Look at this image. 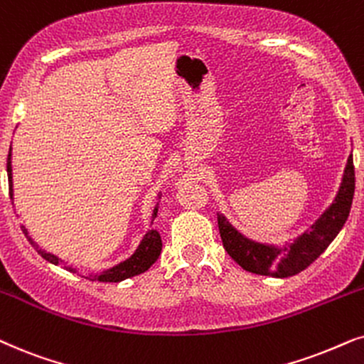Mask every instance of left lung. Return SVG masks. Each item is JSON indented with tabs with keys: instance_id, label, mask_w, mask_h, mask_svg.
I'll return each mask as SVG.
<instances>
[{
	"instance_id": "obj_1",
	"label": "left lung",
	"mask_w": 364,
	"mask_h": 364,
	"mask_svg": "<svg viewBox=\"0 0 364 364\" xmlns=\"http://www.w3.org/2000/svg\"><path fill=\"white\" fill-rule=\"evenodd\" d=\"M355 196V167L353 154L348 157L341 183L331 204L297 237L279 244L257 242L240 234L224 214H217L220 239L225 251L240 267L254 274L291 277L313 264L346 223Z\"/></svg>"
}]
</instances>
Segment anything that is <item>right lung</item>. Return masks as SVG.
<instances>
[{
	"label": "right lung",
	"mask_w": 364,
	"mask_h": 364,
	"mask_svg": "<svg viewBox=\"0 0 364 364\" xmlns=\"http://www.w3.org/2000/svg\"><path fill=\"white\" fill-rule=\"evenodd\" d=\"M6 172H8V182H9V197H11V200H13L15 191H13L11 147H9V154H8ZM159 199H160V197H157V204H155L154 212H152V224H154L155 217H157V214H159ZM13 204H15V202H13ZM16 217H20V214H16ZM21 230L25 232L28 242H30L33 247H35V251L40 254V256L43 257L45 261L55 264V266H61L63 269H67V271L78 274V271L75 267H68V266H63V264H61V262H63V259H60L58 256H55V254H51L48 251H45V249H41L40 245L35 242V239L31 237L30 232H28V229L25 228V225H21ZM160 252H162V237H160L159 230L152 228V229H149L147 232H145V235L140 240V244L136 245V249L130 257H127L125 261L115 264L113 267L105 269V271H100L98 274L93 276V279L102 281V282H120V281L129 279V277L141 274V272L147 271V269L152 266L155 261H157ZM87 279H90V277H87Z\"/></svg>",
	"instance_id": "1"
}]
</instances>
